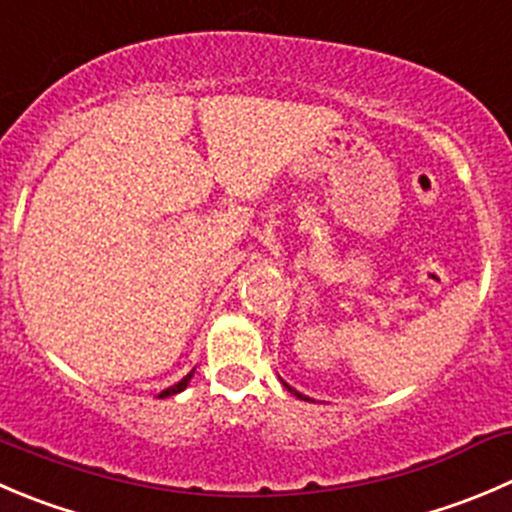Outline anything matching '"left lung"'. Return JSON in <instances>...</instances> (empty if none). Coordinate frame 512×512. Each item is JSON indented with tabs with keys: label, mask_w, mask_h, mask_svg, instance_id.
<instances>
[{
	"label": "left lung",
	"mask_w": 512,
	"mask_h": 512,
	"mask_svg": "<svg viewBox=\"0 0 512 512\" xmlns=\"http://www.w3.org/2000/svg\"><path fill=\"white\" fill-rule=\"evenodd\" d=\"M282 385H285V388H287V390H290V393H292V395H297V398H300V400H310V398H307V395L297 393V390H295V388H290V385H287V382H282Z\"/></svg>",
	"instance_id": "8db88e82"
}]
</instances>
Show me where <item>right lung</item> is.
Segmentation results:
<instances>
[{
    "label": "right lung",
    "instance_id": "1",
    "mask_svg": "<svg viewBox=\"0 0 512 512\" xmlns=\"http://www.w3.org/2000/svg\"><path fill=\"white\" fill-rule=\"evenodd\" d=\"M192 375H195V370H192V372H187V375H185V377H182V380H180V382H177V385H172V388L162 390V393H160V398H170V395H177V393H182V390H185V388H187V385H190Z\"/></svg>",
    "mask_w": 512,
    "mask_h": 512
}]
</instances>
